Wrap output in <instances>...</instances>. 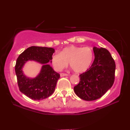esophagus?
I'll use <instances>...</instances> for the list:
<instances>
[{
	"instance_id": "obj_1",
	"label": "esophagus",
	"mask_w": 130,
	"mask_h": 130,
	"mask_svg": "<svg viewBox=\"0 0 130 130\" xmlns=\"http://www.w3.org/2000/svg\"><path fill=\"white\" fill-rule=\"evenodd\" d=\"M60 76H61V77H63V76H68V74H66V73H61V74H60Z\"/></svg>"
}]
</instances>
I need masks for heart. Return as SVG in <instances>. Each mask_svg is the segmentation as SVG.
Listing matches in <instances>:
<instances>
[{
	"label": "heart",
	"instance_id": "obj_1",
	"mask_svg": "<svg viewBox=\"0 0 130 130\" xmlns=\"http://www.w3.org/2000/svg\"><path fill=\"white\" fill-rule=\"evenodd\" d=\"M93 53L89 47L71 45L65 47L59 53H55L51 63L56 71L60 72L67 67L68 63L74 72L82 73L88 70L93 61Z\"/></svg>",
	"mask_w": 130,
	"mask_h": 130
}]
</instances>
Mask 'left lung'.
<instances>
[{
  "mask_svg": "<svg viewBox=\"0 0 130 130\" xmlns=\"http://www.w3.org/2000/svg\"><path fill=\"white\" fill-rule=\"evenodd\" d=\"M95 60L89 69L80 74L79 84L74 87L77 96L90 101L102 97L113 84L115 63L108 50L94 47Z\"/></svg>",
  "mask_w": 130,
  "mask_h": 130,
  "instance_id": "1",
  "label": "left lung"
}]
</instances>
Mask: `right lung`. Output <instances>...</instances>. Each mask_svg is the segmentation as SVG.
Segmentation results:
<instances>
[{"label": "right lung", "mask_w": 130, "mask_h": 130, "mask_svg": "<svg viewBox=\"0 0 130 130\" xmlns=\"http://www.w3.org/2000/svg\"><path fill=\"white\" fill-rule=\"evenodd\" d=\"M53 48L32 46L19 55L15 65V73L19 90L33 100H42L49 97L54 92L60 74L50 65L53 53ZM33 60L42 63L40 73L35 78L26 77L22 68L25 62Z\"/></svg>", "instance_id": "right-lung-1"}]
</instances>
